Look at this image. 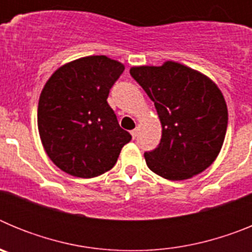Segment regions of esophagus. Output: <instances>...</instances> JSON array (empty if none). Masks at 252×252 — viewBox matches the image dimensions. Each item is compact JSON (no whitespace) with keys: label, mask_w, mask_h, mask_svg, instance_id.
Segmentation results:
<instances>
[{"label":"esophagus","mask_w":252,"mask_h":252,"mask_svg":"<svg viewBox=\"0 0 252 252\" xmlns=\"http://www.w3.org/2000/svg\"><path fill=\"white\" fill-rule=\"evenodd\" d=\"M137 133H139V128H135V130L131 131V136H132V139H136Z\"/></svg>","instance_id":"1"}]
</instances>
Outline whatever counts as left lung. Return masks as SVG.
<instances>
[{"mask_svg": "<svg viewBox=\"0 0 252 252\" xmlns=\"http://www.w3.org/2000/svg\"><path fill=\"white\" fill-rule=\"evenodd\" d=\"M130 74L154 102L161 122L159 145L144 154L150 170L165 179L184 180L208 168L221 151L228 122L217 86L174 62L131 68Z\"/></svg>", "mask_w": 252, "mask_h": 252, "instance_id": "obj_1", "label": "left lung"}]
</instances>
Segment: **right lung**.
<instances>
[{"label":"right lung","instance_id":"right-lung-1","mask_svg":"<svg viewBox=\"0 0 252 252\" xmlns=\"http://www.w3.org/2000/svg\"><path fill=\"white\" fill-rule=\"evenodd\" d=\"M124 70L119 62L94 55L65 64L46 82L37 107L40 139L48 157L68 174H103L130 142L107 102Z\"/></svg>","mask_w":252,"mask_h":252}]
</instances>
